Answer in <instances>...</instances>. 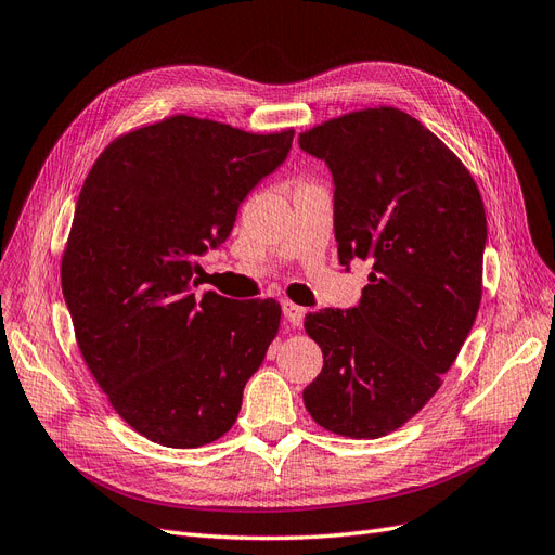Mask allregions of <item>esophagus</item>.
Wrapping results in <instances>:
<instances>
[{"label": "esophagus", "instance_id": "esophagus-1", "mask_svg": "<svg viewBox=\"0 0 555 555\" xmlns=\"http://www.w3.org/2000/svg\"><path fill=\"white\" fill-rule=\"evenodd\" d=\"M281 309H283L285 320L291 322V326H299V324L304 322L306 309H301V306H297V304H293V301H283V304H281Z\"/></svg>", "mask_w": 555, "mask_h": 555}]
</instances>
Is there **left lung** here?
<instances>
[{
    "label": "left lung",
    "mask_w": 555,
    "mask_h": 555,
    "mask_svg": "<svg viewBox=\"0 0 555 555\" xmlns=\"http://www.w3.org/2000/svg\"><path fill=\"white\" fill-rule=\"evenodd\" d=\"M299 149L332 171L340 264L373 262L354 309L304 320L324 357L304 404L334 435L377 439L439 391L476 322L485 205L457 155L396 107L326 120Z\"/></svg>",
    "instance_id": "1"
}]
</instances>
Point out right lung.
<instances>
[{"mask_svg":"<svg viewBox=\"0 0 555 555\" xmlns=\"http://www.w3.org/2000/svg\"><path fill=\"white\" fill-rule=\"evenodd\" d=\"M293 137L178 114L114 139L79 192L61 260L79 352L118 416L159 446L229 433L279 332L274 299L198 297L194 274Z\"/></svg>","mask_w":555,"mask_h":555,"instance_id":"obj_1","label":"right lung"}]
</instances>
